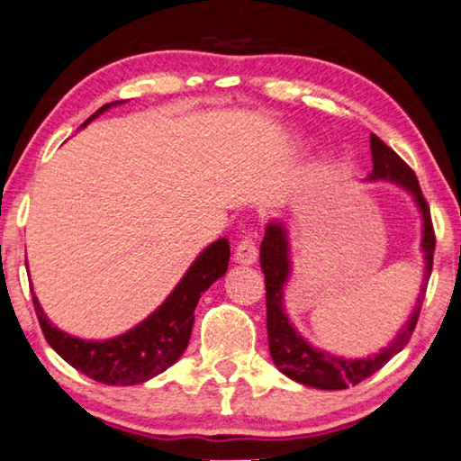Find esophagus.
I'll use <instances>...</instances> for the list:
<instances>
[{
    "label": "esophagus",
    "instance_id": "obj_1",
    "mask_svg": "<svg viewBox=\"0 0 461 461\" xmlns=\"http://www.w3.org/2000/svg\"><path fill=\"white\" fill-rule=\"evenodd\" d=\"M235 261L240 266H253L258 261V247H255L253 239L243 237L239 240L235 249Z\"/></svg>",
    "mask_w": 461,
    "mask_h": 461
}]
</instances>
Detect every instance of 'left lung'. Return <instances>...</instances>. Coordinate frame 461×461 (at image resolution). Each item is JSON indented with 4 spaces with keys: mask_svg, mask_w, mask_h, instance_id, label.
<instances>
[{
    "mask_svg": "<svg viewBox=\"0 0 461 461\" xmlns=\"http://www.w3.org/2000/svg\"><path fill=\"white\" fill-rule=\"evenodd\" d=\"M371 157L373 171L366 176V183L385 181L402 187L412 197L416 208L420 212L422 235H420V251L424 258V278L420 285L419 299L408 315V321L393 336L392 342L379 352L366 354L360 358H346L331 354L323 348H317L304 338L294 323L290 321L285 304V293L290 278H293V255H290V230L288 224L280 218L267 222L264 240L259 245V264L261 272L266 276V307H267V342H270V354L274 365L280 373L296 384L315 387V389H346L348 385H357L360 381L377 373L387 360H392L403 346L408 344L410 336L419 321L420 307L427 293V285L433 270V253H435V232L430 224V210L424 202L419 179L412 168L403 162L392 148L384 144L375 133H371Z\"/></svg>",
    "mask_w": 461,
    "mask_h": 461,
    "instance_id": "8db88e82",
    "label": "left lung"
}]
</instances>
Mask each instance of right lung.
Returning <instances> with one entry per match:
<instances>
[{
	"mask_svg": "<svg viewBox=\"0 0 461 461\" xmlns=\"http://www.w3.org/2000/svg\"><path fill=\"white\" fill-rule=\"evenodd\" d=\"M125 101L109 103L98 109L92 119ZM230 247L229 239H218L197 255L189 270L176 282L171 294L125 334L107 339H84L59 330L42 311L37 294H32L42 334L51 348L90 379L104 385H138L146 384L157 375L173 366L185 352L191 330H194V311L202 293L222 278L229 267Z\"/></svg>",
	"mask_w": 461,
	"mask_h": 461,
	"instance_id": "obj_1",
	"label": "right lung"
}]
</instances>
